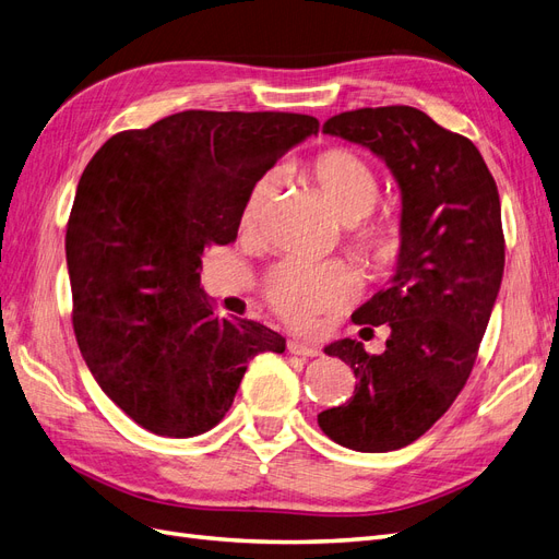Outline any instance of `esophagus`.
<instances>
[{"label": "esophagus", "instance_id": "34e87169", "mask_svg": "<svg viewBox=\"0 0 559 559\" xmlns=\"http://www.w3.org/2000/svg\"><path fill=\"white\" fill-rule=\"evenodd\" d=\"M286 349H289V354H296V357H319L321 354L319 347L308 345V343H298V341H289Z\"/></svg>", "mask_w": 559, "mask_h": 559}]
</instances>
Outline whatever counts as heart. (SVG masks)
Masks as SVG:
<instances>
[{
	"label": "heart",
	"instance_id": "obj_1",
	"mask_svg": "<svg viewBox=\"0 0 559 559\" xmlns=\"http://www.w3.org/2000/svg\"><path fill=\"white\" fill-rule=\"evenodd\" d=\"M300 173L317 186L326 205L343 222H352L349 242L364 263L380 267L396 257L401 245L399 218L394 214L361 218L378 202L380 181L373 167L359 154L345 146H333L308 160ZM277 183L280 175L275 170H267L251 181L240 207V228L245 233L259 230L277 193ZM265 296L286 321L296 326H310L321 312L337 310L357 296V280L337 263L308 265L289 261L267 275Z\"/></svg>",
	"mask_w": 559,
	"mask_h": 559
}]
</instances>
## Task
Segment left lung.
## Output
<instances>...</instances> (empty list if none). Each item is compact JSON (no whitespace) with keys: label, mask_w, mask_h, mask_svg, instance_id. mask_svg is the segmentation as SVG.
<instances>
[{"label":"left lung","mask_w":559,"mask_h":559,"mask_svg":"<svg viewBox=\"0 0 559 559\" xmlns=\"http://www.w3.org/2000/svg\"><path fill=\"white\" fill-rule=\"evenodd\" d=\"M321 132L384 160L401 191V245L392 280L352 314L389 324L386 349L368 354L352 337L324 347L357 386L317 421L343 448L399 450L433 427L476 364L503 277L499 191L476 144L415 107L343 111Z\"/></svg>","instance_id":"obj_1"}]
</instances>
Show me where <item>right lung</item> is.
Returning a JSON list of instances; mask_svg holds the SVG:
<instances>
[{
	"label": "right lung",
	"instance_id": "add662e5",
	"mask_svg": "<svg viewBox=\"0 0 559 559\" xmlns=\"http://www.w3.org/2000/svg\"><path fill=\"white\" fill-rule=\"evenodd\" d=\"M317 132L306 114L191 109L114 134L83 170L64 238L76 343L151 433L210 431L247 364L286 349L259 321L214 314L200 259L238 238L251 181Z\"/></svg>",
	"mask_w": 559,
	"mask_h": 559
}]
</instances>
